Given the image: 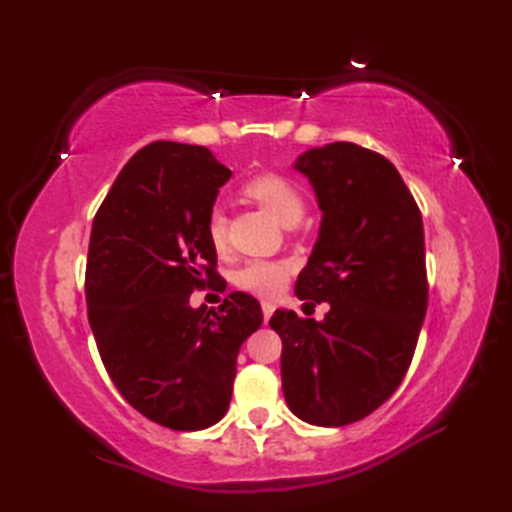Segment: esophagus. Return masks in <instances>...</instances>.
Here are the masks:
<instances>
[{"label": "esophagus", "instance_id": "obj_1", "mask_svg": "<svg viewBox=\"0 0 512 512\" xmlns=\"http://www.w3.org/2000/svg\"><path fill=\"white\" fill-rule=\"evenodd\" d=\"M262 311H264V323H268V318H271L273 311H275V302L262 300Z\"/></svg>", "mask_w": 512, "mask_h": 512}]
</instances>
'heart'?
Here are the masks:
<instances>
[{
	"label": "heart",
	"mask_w": 512,
	"mask_h": 512,
	"mask_svg": "<svg viewBox=\"0 0 512 512\" xmlns=\"http://www.w3.org/2000/svg\"><path fill=\"white\" fill-rule=\"evenodd\" d=\"M246 194L264 205L282 225H296L305 214V198L298 187L277 173H259L246 183ZM207 239L214 248H223L228 244V216L219 205L207 212L205 219ZM289 264L277 262V259H250L241 268H237L235 282L241 289L253 291L257 296H273L287 284Z\"/></svg>",
	"instance_id": "b5f03b06"
}]
</instances>
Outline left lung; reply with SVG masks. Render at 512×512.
<instances>
[{"instance_id":"left-lung-1","label":"left lung","mask_w":512,"mask_h":512,"mask_svg":"<svg viewBox=\"0 0 512 512\" xmlns=\"http://www.w3.org/2000/svg\"><path fill=\"white\" fill-rule=\"evenodd\" d=\"M293 169L323 212L296 296L329 311L314 320L277 309L268 325L282 339L293 415L343 427L384 404L411 366L427 314L422 216L393 164L363 146H318Z\"/></svg>"}]
</instances>
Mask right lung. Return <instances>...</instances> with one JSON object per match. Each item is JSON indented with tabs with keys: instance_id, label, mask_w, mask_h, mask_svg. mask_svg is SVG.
Wrapping results in <instances>:
<instances>
[{
	"instance_id": "1",
	"label": "right lung",
	"mask_w": 512,
	"mask_h": 512,
	"mask_svg": "<svg viewBox=\"0 0 512 512\" xmlns=\"http://www.w3.org/2000/svg\"><path fill=\"white\" fill-rule=\"evenodd\" d=\"M232 171L210 149L153 142L112 183L92 223L85 298L103 366L124 400L176 431L219 422L241 343L262 307L232 291L219 309L189 296L216 275L207 212Z\"/></svg>"
}]
</instances>
